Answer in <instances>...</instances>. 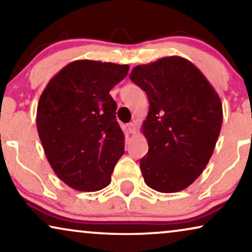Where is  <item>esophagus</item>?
I'll use <instances>...</instances> for the list:
<instances>
[{
    "label": "esophagus",
    "instance_id": "1",
    "mask_svg": "<svg viewBox=\"0 0 252 252\" xmlns=\"http://www.w3.org/2000/svg\"><path fill=\"white\" fill-rule=\"evenodd\" d=\"M127 130H128V132H129L130 134L135 133V132H136V126H135V124H134V123L127 124Z\"/></svg>",
    "mask_w": 252,
    "mask_h": 252
}]
</instances>
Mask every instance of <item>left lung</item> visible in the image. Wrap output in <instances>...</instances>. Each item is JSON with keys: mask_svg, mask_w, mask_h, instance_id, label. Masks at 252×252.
Instances as JSON below:
<instances>
[{"mask_svg": "<svg viewBox=\"0 0 252 252\" xmlns=\"http://www.w3.org/2000/svg\"><path fill=\"white\" fill-rule=\"evenodd\" d=\"M129 79L149 99L141 126L149 146L140 160L144 182L159 192L184 190L201 175L215 150L222 125L218 93L180 56L137 65Z\"/></svg>", "mask_w": 252, "mask_h": 252, "instance_id": "left-lung-1", "label": "left lung"}]
</instances>
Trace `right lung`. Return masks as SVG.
<instances>
[{
	"mask_svg": "<svg viewBox=\"0 0 252 252\" xmlns=\"http://www.w3.org/2000/svg\"><path fill=\"white\" fill-rule=\"evenodd\" d=\"M128 65L80 60L51 78L40 96L36 127L51 168L68 187L97 191L111 182L125 135L109 94Z\"/></svg>",
	"mask_w": 252,
	"mask_h": 252,
	"instance_id": "obj_1",
	"label": "right lung"
}]
</instances>
